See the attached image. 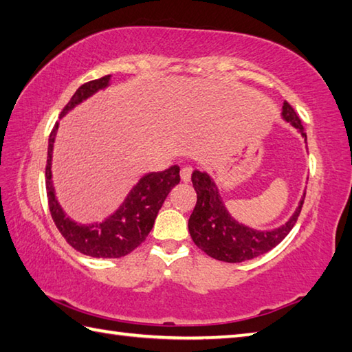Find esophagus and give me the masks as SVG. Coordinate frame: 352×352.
Returning <instances> with one entry per match:
<instances>
[{
  "label": "esophagus",
  "instance_id": "34e87169",
  "mask_svg": "<svg viewBox=\"0 0 352 352\" xmlns=\"http://www.w3.org/2000/svg\"><path fill=\"white\" fill-rule=\"evenodd\" d=\"M180 175H182V180H183L184 183H188V182H190V175H192V168H189V166H186V168H183V169H182V172H180Z\"/></svg>",
  "mask_w": 352,
  "mask_h": 352
}]
</instances>
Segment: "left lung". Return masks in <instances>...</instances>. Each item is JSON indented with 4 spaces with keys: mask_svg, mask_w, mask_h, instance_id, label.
<instances>
[{
    "mask_svg": "<svg viewBox=\"0 0 352 352\" xmlns=\"http://www.w3.org/2000/svg\"><path fill=\"white\" fill-rule=\"evenodd\" d=\"M281 116L298 130L307 144V134L304 133L301 119L289 102L283 104ZM192 183L197 192V206L189 218L192 241L207 256L227 263H241L275 248L294 228L305 198L304 192L300 204L286 223L272 230H256L236 221L230 214L221 198L218 186L207 172L193 170Z\"/></svg>",
    "mask_w": 352,
    "mask_h": 352,
    "instance_id": "8db88e82",
    "label": "left lung"
}]
</instances>
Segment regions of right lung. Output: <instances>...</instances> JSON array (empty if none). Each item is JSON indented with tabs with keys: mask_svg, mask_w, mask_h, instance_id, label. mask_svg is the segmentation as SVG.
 Wrapping results in <instances>:
<instances>
[{
	"mask_svg": "<svg viewBox=\"0 0 352 352\" xmlns=\"http://www.w3.org/2000/svg\"><path fill=\"white\" fill-rule=\"evenodd\" d=\"M110 77L111 76L101 77L80 86L62 110L60 118L68 115V111L85 100L91 98L94 94L106 89L110 85ZM57 130L58 122H56L50 134L47 168H45L50 212L56 227L66 239V242L85 256L96 258H119L126 256L136 250L153 230L157 213L168 193L180 183V166L174 164L160 172H148L133 186L124 203L106 219L94 223H80L66 216L56 198L54 184H52L51 163Z\"/></svg>",
	"mask_w": 352,
	"mask_h": 352,
	"instance_id": "1",
	"label": "right lung"
}]
</instances>
